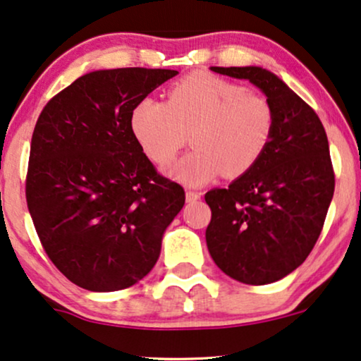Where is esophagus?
I'll use <instances>...</instances> for the list:
<instances>
[{
    "mask_svg": "<svg viewBox=\"0 0 361 361\" xmlns=\"http://www.w3.org/2000/svg\"><path fill=\"white\" fill-rule=\"evenodd\" d=\"M185 199H188V202H195L201 199V194L195 192V190H188V192H185Z\"/></svg>",
    "mask_w": 361,
    "mask_h": 361,
    "instance_id": "1",
    "label": "esophagus"
}]
</instances>
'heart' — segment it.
I'll return each mask as SVG.
<instances>
[{
  "label": "heart",
  "mask_w": 361,
  "mask_h": 361,
  "mask_svg": "<svg viewBox=\"0 0 361 361\" xmlns=\"http://www.w3.org/2000/svg\"><path fill=\"white\" fill-rule=\"evenodd\" d=\"M128 127L140 150L157 166L171 164L190 133L192 152L169 169L172 179L202 185L214 177L244 176L259 162L274 132L269 100L241 83L197 72L176 82L167 100L142 99Z\"/></svg>",
  "instance_id": "obj_1"
}]
</instances>
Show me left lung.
Returning <instances> with one entry per match:
<instances>
[{"label": "left lung", "instance_id": "obj_1", "mask_svg": "<svg viewBox=\"0 0 361 361\" xmlns=\"http://www.w3.org/2000/svg\"><path fill=\"white\" fill-rule=\"evenodd\" d=\"M211 70L259 88L274 110V132L251 171L228 189L206 194L212 212L209 255L235 281H279L303 264L317 244L335 192L326 132L314 110L269 70Z\"/></svg>", "mask_w": 361, "mask_h": 361}]
</instances>
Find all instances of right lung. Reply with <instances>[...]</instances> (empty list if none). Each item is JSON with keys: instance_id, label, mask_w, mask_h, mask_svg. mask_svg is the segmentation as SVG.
Wrapping results in <instances>:
<instances>
[{"instance_id": "add662e5", "label": "right lung", "mask_w": 361, "mask_h": 361, "mask_svg": "<svg viewBox=\"0 0 361 361\" xmlns=\"http://www.w3.org/2000/svg\"><path fill=\"white\" fill-rule=\"evenodd\" d=\"M179 72L95 70L44 105L31 137L26 202L53 264L88 291L139 283L185 202L133 139L132 106Z\"/></svg>"}]
</instances>
